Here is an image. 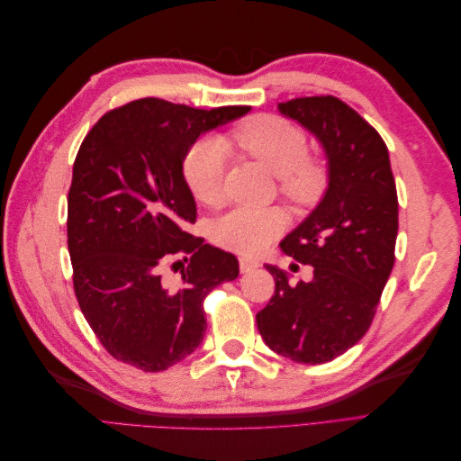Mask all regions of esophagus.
I'll return each mask as SVG.
<instances>
[{
	"instance_id": "obj_1",
	"label": "esophagus",
	"mask_w": 461,
	"mask_h": 461,
	"mask_svg": "<svg viewBox=\"0 0 461 461\" xmlns=\"http://www.w3.org/2000/svg\"><path fill=\"white\" fill-rule=\"evenodd\" d=\"M239 265H240L242 273H249V271H254V269L259 267V261L254 259V258H240Z\"/></svg>"
}]
</instances>
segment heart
<instances>
[{
    "instance_id": "1",
    "label": "heart",
    "mask_w": 461,
    "mask_h": 461,
    "mask_svg": "<svg viewBox=\"0 0 461 461\" xmlns=\"http://www.w3.org/2000/svg\"><path fill=\"white\" fill-rule=\"evenodd\" d=\"M227 148H236L258 159L276 175L278 190L294 203H310L325 186V165L308 153V136L298 124L278 115H256L239 124L225 144L203 138L194 144L183 163L185 180L194 198L217 205L225 198ZM286 225L276 207L236 205L217 219L215 240L234 252L254 254L269 246Z\"/></svg>"
}]
</instances>
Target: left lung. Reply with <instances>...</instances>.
<instances>
[{
	"label": "left lung",
	"instance_id": "obj_1",
	"mask_svg": "<svg viewBox=\"0 0 461 461\" xmlns=\"http://www.w3.org/2000/svg\"><path fill=\"white\" fill-rule=\"evenodd\" d=\"M278 111L317 136L329 186L281 242L286 256L312 265L313 278L290 285L285 271L265 265L275 294L256 321L273 352L317 366L350 350L371 327L394 267L396 183L381 134L339 97H296Z\"/></svg>",
	"mask_w": 461,
	"mask_h": 461
}]
</instances>
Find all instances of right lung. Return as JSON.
Here are the masks:
<instances>
[{"instance_id":"add662e5","label":"right lung","mask_w":461,"mask_h":461,"mask_svg":"<svg viewBox=\"0 0 461 461\" xmlns=\"http://www.w3.org/2000/svg\"><path fill=\"white\" fill-rule=\"evenodd\" d=\"M248 109L142 97L111 109L80 144L67 200L75 294L97 340L122 364L158 373L190 356L207 327L205 296L239 276L232 254L186 232L196 202L183 161L202 132ZM188 255L181 281L167 279L166 265Z\"/></svg>"}]
</instances>
